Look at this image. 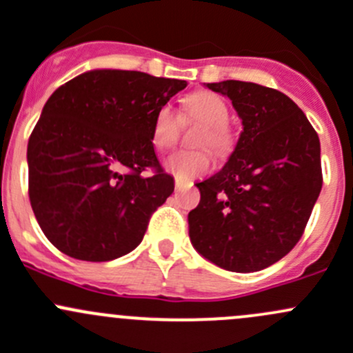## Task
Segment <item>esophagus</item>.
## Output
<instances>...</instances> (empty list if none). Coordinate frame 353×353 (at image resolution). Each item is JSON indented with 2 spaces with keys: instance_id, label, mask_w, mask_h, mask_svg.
Wrapping results in <instances>:
<instances>
[{
  "instance_id": "34e87169",
  "label": "esophagus",
  "mask_w": 353,
  "mask_h": 353,
  "mask_svg": "<svg viewBox=\"0 0 353 353\" xmlns=\"http://www.w3.org/2000/svg\"><path fill=\"white\" fill-rule=\"evenodd\" d=\"M190 186H191L190 183H184V181L176 179V191H181V190H184V188H190Z\"/></svg>"
}]
</instances>
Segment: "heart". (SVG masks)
<instances>
[{
    "label": "heart",
    "instance_id": "b5f03b06",
    "mask_svg": "<svg viewBox=\"0 0 353 353\" xmlns=\"http://www.w3.org/2000/svg\"><path fill=\"white\" fill-rule=\"evenodd\" d=\"M229 117L230 108L222 95L210 90L193 92L184 99L181 116L169 104L159 108L152 124V143L159 150H169L179 140L183 123H199L203 128L194 137V145L208 147L219 157H227L236 143ZM165 167L177 179L190 181L205 176L212 169V155L206 148L181 150L165 160Z\"/></svg>",
    "mask_w": 353,
    "mask_h": 353
}]
</instances>
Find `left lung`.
Masks as SVG:
<instances>
[{"instance_id":"8db88e82","label":"left lung","mask_w":353,"mask_h":353,"mask_svg":"<svg viewBox=\"0 0 353 353\" xmlns=\"http://www.w3.org/2000/svg\"><path fill=\"white\" fill-rule=\"evenodd\" d=\"M227 95L244 131L220 172L198 183L188 215L199 254L229 272L268 268L304 234L323 186L321 147L292 99L251 81L206 83Z\"/></svg>"}]
</instances>
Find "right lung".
<instances>
[{
    "label": "right lung",
    "instance_id": "1",
    "mask_svg": "<svg viewBox=\"0 0 353 353\" xmlns=\"http://www.w3.org/2000/svg\"><path fill=\"white\" fill-rule=\"evenodd\" d=\"M186 85L141 71L95 70L49 97L28 138V198L54 248L81 261H110L141 243L174 191L157 159L152 124Z\"/></svg>",
    "mask_w": 353,
    "mask_h": 353
}]
</instances>
